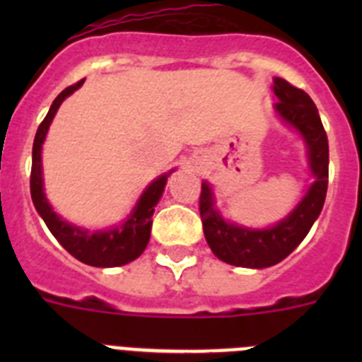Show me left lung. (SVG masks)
<instances>
[{"label": "left lung", "instance_id": "obj_1", "mask_svg": "<svg viewBox=\"0 0 362 362\" xmlns=\"http://www.w3.org/2000/svg\"><path fill=\"white\" fill-rule=\"evenodd\" d=\"M272 90L277 103L274 110L283 123L296 130L306 145L313 183L286 217L267 228H250L226 221L216 206L212 185H201L199 212L203 232L217 259L233 267L268 268L288 257L306 238L325 204L328 188V137L322 129L315 103L300 88L283 78H274Z\"/></svg>", "mask_w": 362, "mask_h": 362}]
</instances>
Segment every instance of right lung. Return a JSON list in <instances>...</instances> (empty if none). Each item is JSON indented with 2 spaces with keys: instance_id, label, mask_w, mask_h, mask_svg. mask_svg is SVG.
<instances>
[{
  "instance_id": "add662e5",
  "label": "right lung",
  "mask_w": 362,
  "mask_h": 362,
  "mask_svg": "<svg viewBox=\"0 0 362 362\" xmlns=\"http://www.w3.org/2000/svg\"><path fill=\"white\" fill-rule=\"evenodd\" d=\"M85 83L81 79L76 85L69 86L62 94L54 99L50 105L49 114L41 121L34 137V146H32V174H30V196L32 203L36 206L37 214L49 226L57 243L69 252L70 255L81 261L85 264L99 268H112L129 264L130 261L137 259L145 252L150 239V230H152V216L156 204L161 199L165 185L174 170H168L165 174L158 175L152 183L141 192L139 199L136 201L130 214L121 221L119 225H114L105 230H88L83 226L74 225L70 221L63 219L59 214L54 212L52 204L47 199L43 183V163H41V152H43V143L47 139V132L50 129L57 108L69 98L70 94L78 90Z\"/></svg>"
}]
</instances>
